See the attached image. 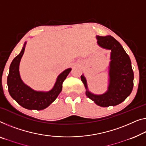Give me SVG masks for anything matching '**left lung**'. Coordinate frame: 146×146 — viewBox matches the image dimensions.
Masks as SVG:
<instances>
[{
	"label": "left lung",
	"mask_w": 146,
	"mask_h": 146,
	"mask_svg": "<svg viewBox=\"0 0 146 146\" xmlns=\"http://www.w3.org/2000/svg\"><path fill=\"white\" fill-rule=\"evenodd\" d=\"M96 38L100 46L111 51L107 92L101 95L92 94L88 90L84 75L80 78L85 86L87 97L96 104L101 107L117 106L129 96L133 88L134 73L131 61L121 44L112 36H96Z\"/></svg>",
	"instance_id": "1"
}]
</instances>
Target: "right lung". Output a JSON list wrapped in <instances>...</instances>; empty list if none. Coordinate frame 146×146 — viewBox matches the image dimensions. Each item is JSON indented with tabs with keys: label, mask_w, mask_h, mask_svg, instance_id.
Returning a JSON list of instances; mask_svg holds the SVG:
<instances>
[{
	"label": "right lung",
	"mask_w": 146,
	"mask_h": 146,
	"mask_svg": "<svg viewBox=\"0 0 146 146\" xmlns=\"http://www.w3.org/2000/svg\"><path fill=\"white\" fill-rule=\"evenodd\" d=\"M25 44L26 42L20 53L15 57L10 64L7 78L8 92L11 97L23 108L29 110H42L48 107L57 98L62 90L63 82L71 69H67L58 75L54 87L50 91L34 90L22 81L19 75V63L24 53Z\"/></svg>",
	"instance_id": "obj_1"
}]
</instances>
